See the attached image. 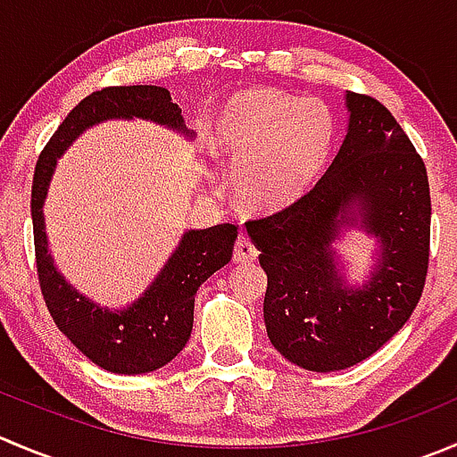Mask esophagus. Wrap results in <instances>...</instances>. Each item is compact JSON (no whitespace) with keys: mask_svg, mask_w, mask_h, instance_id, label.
Here are the masks:
<instances>
[{"mask_svg":"<svg viewBox=\"0 0 457 457\" xmlns=\"http://www.w3.org/2000/svg\"><path fill=\"white\" fill-rule=\"evenodd\" d=\"M256 254H259V252H256L254 243H252L245 234H241V237L237 238V245H234V263H252V261L256 259Z\"/></svg>","mask_w":457,"mask_h":457,"instance_id":"esophagus-1","label":"esophagus"}]
</instances>
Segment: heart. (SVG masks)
I'll use <instances>...</instances> for the list:
<instances>
[{"label": "heart", "instance_id": "obj_1", "mask_svg": "<svg viewBox=\"0 0 457 457\" xmlns=\"http://www.w3.org/2000/svg\"><path fill=\"white\" fill-rule=\"evenodd\" d=\"M332 143L335 116L326 102L256 87L225 102L210 149L232 162L238 205L254 214H274L310 192Z\"/></svg>", "mask_w": 457, "mask_h": 457}]
</instances>
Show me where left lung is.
I'll return each mask as SVG.
<instances>
[{
  "mask_svg": "<svg viewBox=\"0 0 457 457\" xmlns=\"http://www.w3.org/2000/svg\"><path fill=\"white\" fill-rule=\"evenodd\" d=\"M348 131L317 185L287 210L247 220L268 274L263 319L272 346L299 369L360 364L409 321L424 290L431 194L422 158L391 111L346 91ZM351 227L378 241L361 287L331 243Z\"/></svg>",
  "mask_w": 457,
  "mask_h": 457,
  "instance_id": "1",
  "label": "left lung"
}]
</instances>
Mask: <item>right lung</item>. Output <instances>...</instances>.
<instances>
[{
  "instance_id": "add662e5",
  "label": "right lung",
  "mask_w": 457,
  "mask_h": 457,
  "mask_svg": "<svg viewBox=\"0 0 457 457\" xmlns=\"http://www.w3.org/2000/svg\"><path fill=\"white\" fill-rule=\"evenodd\" d=\"M152 120L194 140L185 127L180 106L167 88L106 87L84 97L60 129L53 134L35 165L30 216H33L35 259L39 287L55 326L96 366L118 375H143L170 364L189 341L194 326V295L203 281L229 263L237 241V225L187 229L179 247L156 274L152 286L127 308L113 310L79 295L53 263L48 252L44 201L55 174L57 158L79 134L104 120Z\"/></svg>"
}]
</instances>
